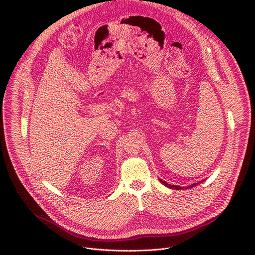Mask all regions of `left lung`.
Segmentation results:
<instances>
[{
  "label": "left lung",
  "mask_w": 255,
  "mask_h": 255,
  "mask_svg": "<svg viewBox=\"0 0 255 255\" xmlns=\"http://www.w3.org/2000/svg\"><path fill=\"white\" fill-rule=\"evenodd\" d=\"M159 180H160V183H161L162 185H164L165 187H167V188H169V189H174V190H183V189H185L184 187H179V186H175V185H169V184L166 183V181H164V180H162V179H160V178H159ZM201 181H204V180H201ZM197 185H199V183H194V184H192L191 186L186 187V189L193 188V187H195V186H197Z\"/></svg>",
  "instance_id": "left-lung-1"
}]
</instances>
